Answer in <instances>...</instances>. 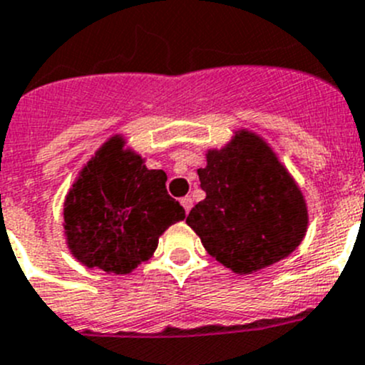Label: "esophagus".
<instances>
[{"mask_svg": "<svg viewBox=\"0 0 365 365\" xmlns=\"http://www.w3.org/2000/svg\"><path fill=\"white\" fill-rule=\"evenodd\" d=\"M180 203H182V207L185 208V212H187V214H189V210H190V208H192V197H190V196L182 197V200H180Z\"/></svg>", "mask_w": 365, "mask_h": 365, "instance_id": "1", "label": "esophagus"}]
</instances>
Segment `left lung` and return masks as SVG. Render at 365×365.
<instances>
[{
  "label": "left lung",
  "instance_id": "8db88e82",
  "mask_svg": "<svg viewBox=\"0 0 365 365\" xmlns=\"http://www.w3.org/2000/svg\"><path fill=\"white\" fill-rule=\"evenodd\" d=\"M207 197L187 215L205 250L237 274L289 257L303 240L309 212L303 194L258 135L239 130L207 153L197 169Z\"/></svg>",
  "mask_w": 365,
  "mask_h": 365
}]
</instances>
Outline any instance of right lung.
<instances>
[{"instance_id":"add662e5","label":"right lung","mask_w":365,"mask_h":365,"mask_svg":"<svg viewBox=\"0 0 365 365\" xmlns=\"http://www.w3.org/2000/svg\"><path fill=\"white\" fill-rule=\"evenodd\" d=\"M168 176L148 169L115 135L78 175L63 203V230L73 257L87 267L132 272L158 246V237L185 217L165 189Z\"/></svg>"}]
</instances>
